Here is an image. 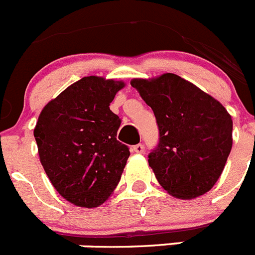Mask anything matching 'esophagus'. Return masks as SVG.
Returning a JSON list of instances; mask_svg holds the SVG:
<instances>
[{
    "instance_id": "obj_1",
    "label": "esophagus",
    "mask_w": 255,
    "mask_h": 255,
    "mask_svg": "<svg viewBox=\"0 0 255 255\" xmlns=\"http://www.w3.org/2000/svg\"><path fill=\"white\" fill-rule=\"evenodd\" d=\"M132 152H135V153H143L144 152V145L141 143L136 144V145H134V147H132Z\"/></svg>"
}]
</instances>
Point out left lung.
<instances>
[{"instance_id":"1","label":"left lung","mask_w":255,"mask_h":255,"mask_svg":"<svg viewBox=\"0 0 255 255\" xmlns=\"http://www.w3.org/2000/svg\"><path fill=\"white\" fill-rule=\"evenodd\" d=\"M131 85L158 125V145L148 162L162 188L180 199L206 194L221 176L233 147V120L226 108L175 74L132 79Z\"/></svg>"}]
</instances>
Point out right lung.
<instances>
[{
	"mask_svg": "<svg viewBox=\"0 0 255 255\" xmlns=\"http://www.w3.org/2000/svg\"><path fill=\"white\" fill-rule=\"evenodd\" d=\"M123 82L85 76L47 103L34 138L52 185L70 203L94 208L114 193L130 152L116 139L120 117L110 103Z\"/></svg>",
	"mask_w": 255,
	"mask_h": 255,
	"instance_id": "right-lung-1",
	"label": "right lung"
}]
</instances>
